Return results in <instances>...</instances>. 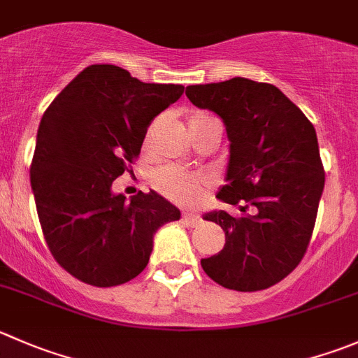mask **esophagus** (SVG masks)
I'll return each mask as SVG.
<instances>
[{"instance_id":"obj_1","label":"esophagus","mask_w":358,"mask_h":358,"mask_svg":"<svg viewBox=\"0 0 358 358\" xmlns=\"http://www.w3.org/2000/svg\"><path fill=\"white\" fill-rule=\"evenodd\" d=\"M182 218L189 225H197L201 222V217H199V215H196V213H183Z\"/></svg>"}]
</instances>
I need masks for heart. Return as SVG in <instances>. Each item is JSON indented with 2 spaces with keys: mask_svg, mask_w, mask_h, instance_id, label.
Segmentation results:
<instances>
[{
  "mask_svg": "<svg viewBox=\"0 0 358 358\" xmlns=\"http://www.w3.org/2000/svg\"><path fill=\"white\" fill-rule=\"evenodd\" d=\"M208 120H215L213 117L204 115V113H197V115L189 119V129L201 126V124L208 122ZM154 129L152 126L147 133V140L145 143H150L152 136H154ZM152 183L155 189L161 194H164L169 199L176 201L180 204H192L203 196L204 189H206V180L194 173H187L183 169L175 168V166H164L159 168L157 171L152 175Z\"/></svg>",
  "mask_w": 358,
  "mask_h": 358,
  "instance_id": "obj_1",
  "label": "heart"
}]
</instances>
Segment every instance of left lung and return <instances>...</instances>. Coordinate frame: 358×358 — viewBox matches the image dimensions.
Listing matches in <instances>:
<instances>
[{
  "instance_id": "8db88e82",
  "label": "left lung",
  "mask_w": 358,
  "mask_h": 358,
  "mask_svg": "<svg viewBox=\"0 0 358 358\" xmlns=\"http://www.w3.org/2000/svg\"><path fill=\"white\" fill-rule=\"evenodd\" d=\"M185 94L224 120L231 155L217 197L245 213L204 215L224 229L225 245L201 266L225 289H269L299 266L313 234L325 183L313 124L278 87L241 76Z\"/></svg>"
}]
</instances>
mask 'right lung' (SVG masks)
I'll use <instances>...</instances> for the list:
<instances>
[{"label":"right lung","mask_w":358,"mask_h":358,"mask_svg":"<svg viewBox=\"0 0 358 358\" xmlns=\"http://www.w3.org/2000/svg\"><path fill=\"white\" fill-rule=\"evenodd\" d=\"M183 89L92 64L45 110L31 189L48 250L80 282L115 287L136 278L150 259L155 231L180 218L178 208L154 190L126 203L112 183L129 171L150 122Z\"/></svg>","instance_id":"add662e5"}]
</instances>
